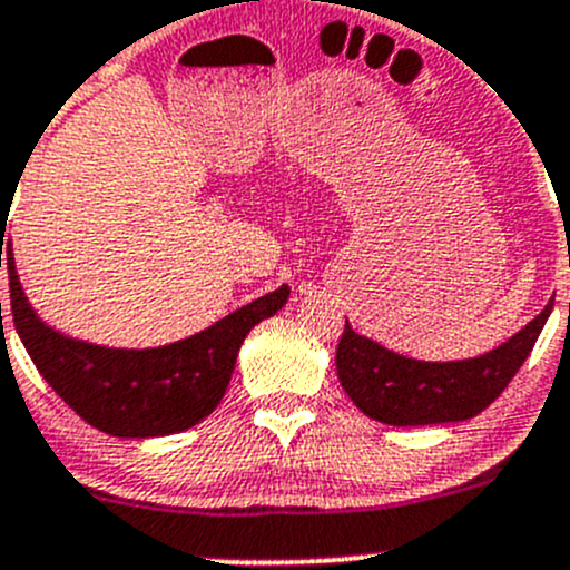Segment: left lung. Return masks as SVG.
<instances>
[{"label": "left lung", "mask_w": 570, "mask_h": 570, "mask_svg": "<svg viewBox=\"0 0 570 570\" xmlns=\"http://www.w3.org/2000/svg\"><path fill=\"white\" fill-rule=\"evenodd\" d=\"M554 301L513 338L480 358L416 361L381 347L344 325L336 347L342 389L361 413L394 428L463 422L485 411L508 389L532 353Z\"/></svg>", "instance_id": "left-lung-1"}]
</instances>
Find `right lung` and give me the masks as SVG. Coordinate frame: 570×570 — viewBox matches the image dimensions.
Here are the masks:
<instances>
[{"mask_svg": "<svg viewBox=\"0 0 570 570\" xmlns=\"http://www.w3.org/2000/svg\"><path fill=\"white\" fill-rule=\"evenodd\" d=\"M2 262L8 264L13 325L32 364L85 422L118 439H154L204 422L226 394L250 327L289 301L284 284L181 342L115 350L68 338L43 325L27 303L10 245L0 250V267Z\"/></svg>", "mask_w": 570, "mask_h": 570, "instance_id": "obj_1", "label": "right lung"}]
</instances>
